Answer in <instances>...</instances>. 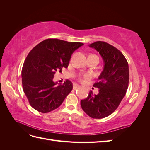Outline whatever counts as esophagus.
<instances>
[{
	"mask_svg": "<svg viewBox=\"0 0 150 150\" xmlns=\"http://www.w3.org/2000/svg\"><path fill=\"white\" fill-rule=\"evenodd\" d=\"M79 88H80V86L79 85L77 84H73V89L74 90H76V89H77Z\"/></svg>",
	"mask_w": 150,
	"mask_h": 150,
	"instance_id": "obj_1",
	"label": "esophagus"
}]
</instances>
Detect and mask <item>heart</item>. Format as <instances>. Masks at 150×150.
<instances>
[{
    "mask_svg": "<svg viewBox=\"0 0 150 150\" xmlns=\"http://www.w3.org/2000/svg\"><path fill=\"white\" fill-rule=\"evenodd\" d=\"M91 75L90 74H89V73H88V74H84L83 76H79V81H83L84 79H88V78H91Z\"/></svg>",
    "mask_w": 150,
    "mask_h": 150,
    "instance_id": "1",
    "label": "heart"
}]
</instances>
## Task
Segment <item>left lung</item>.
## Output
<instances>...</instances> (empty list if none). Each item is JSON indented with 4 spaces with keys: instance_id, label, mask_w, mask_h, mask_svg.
I'll use <instances>...</instances> for the list:
<instances>
[{
    "instance_id": "1",
    "label": "left lung",
    "mask_w": 150,
    "mask_h": 150,
    "mask_svg": "<svg viewBox=\"0 0 150 150\" xmlns=\"http://www.w3.org/2000/svg\"><path fill=\"white\" fill-rule=\"evenodd\" d=\"M100 54L104 61V69L93 84L99 93L92 91L81 101L83 111L92 118L101 119L111 115L119 106L128 88L129 74L128 63L122 52L112 45L96 41L89 45Z\"/></svg>"
}]
</instances>
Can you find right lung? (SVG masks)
I'll return each instance as SVG.
<instances>
[{"label": "right lung", "instance_id": "obj_1", "mask_svg": "<svg viewBox=\"0 0 150 150\" xmlns=\"http://www.w3.org/2000/svg\"><path fill=\"white\" fill-rule=\"evenodd\" d=\"M83 45L47 39L30 51L22 69V84L30 105L35 110L47 113L56 110L71 91L73 86L69 80L56 86L52 79L57 71L68 67L72 54Z\"/></svg>", "mask_w": 150, "mask_h": 150}]
</instances>
